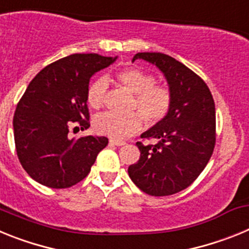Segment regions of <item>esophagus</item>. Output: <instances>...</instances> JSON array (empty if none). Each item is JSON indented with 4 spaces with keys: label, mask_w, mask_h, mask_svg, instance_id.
Segmentation results:
<instances>
[{
    "label": "esophagus",
    "mask_w": 249,
    "mask_h": 249,
    "mask_svg": "<svg viewBox=\"0 0 249 249\" xmlns=\"http://www.w3.org/2000/svg\"><path fill=\"white\" fill-rule=\"evenodd\" d=\"M109 142H111L112 144H114V146H123V144H126V142H124V141L116 140V138H111V140H109Z\"/></svg>",
    "instance_id": "obj_1"
}]
</instances>
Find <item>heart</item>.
Returning <instances> with one entry per match:
<instances>
[{
  "mask_svg": "<svg viewBox=\"0 0 249 249\" xmlns=\"http://www.w3.org/2000/svg\"><path fill=\"white\" fill-rule=\"evenodd\" d=\"M114 80L127 91L135 94L131 109L136 111L127 116L111 112L98 114L93 121V127L100 135L121 140L135 135L143 126V120L148 126H157L167 118L173 106V92L171 87L156 83L153 74L140 68H123L114 74ZM107 82L98 78L89 86L87 103L93 109H100L105 103Z\"/></svg>",
  "mask_w": 249,
  "mask_h": 249,
  "instance_id": "heart-1",
  "label": "heart"
}]
</instances>
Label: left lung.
Segmentation results:
<instances>
[{
    "instance_id": "obj_1",
    "label": "left lung",
    "mask_w": 249,
    "mask_h": 249,
    "mask_svg": "<svg viewBox=\"0 0 249 249\" xmlns=\"http://www.w3.org/2000/svg\"><path fill=\"white\" fill-rule=\"evenodd\" d=\"M157 66L173 92L172 109L164 121L141 135L158 140L137 142L141 157L128 167L133 183L155 197L190 187L207 166L215 146V107L208 86L198 74L168 54L141 52L133 57Z\"/></svg>"
}]
</instances>
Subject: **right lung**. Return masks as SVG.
Masks as SVG:
<instances>
[{"instance_id": "right-lung-1", "label": "right lung", "mask_w": 249, "mask_h": 249, "mask_svg": "<svg viewBox=\"0 0 249 249\" xmlns=\"http://www.w3.org/2000/svg\"><path fill=\"white\" fill-rule=\"evenodd\" d=\"M97 53H74L46 66L17 103L13 135L17 157L32 179L68 188L91 171L107 137L70 138V128L89 127L87 89L91 77L114 62Z\"/></svg>"}]
</instances>
